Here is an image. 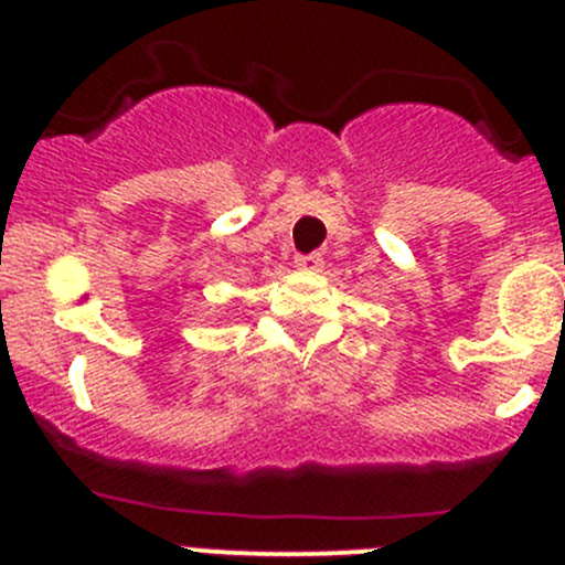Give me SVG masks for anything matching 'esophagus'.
I'll return each mask as SVG.
<instances>
[{"mask_svg": "<svg viewBox=\"0 0 565 565\" xmlns=\"http://www.w3.org/2000/svg\"><path fill=\"white\" fill-rule=\"evenodd\" d=\"M295 265L300 267V270H309V273H315V270H319V267H322V256L317 254H298L295 256Z\"/></svg>", "mask_w": 565, "mask_h": 565, "instance_id": "34e87169", "label": "esophagus"}]
</instances>
